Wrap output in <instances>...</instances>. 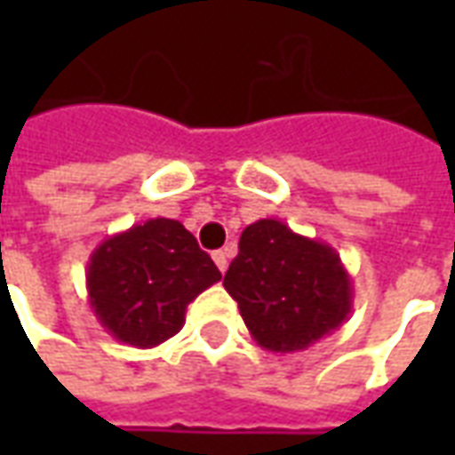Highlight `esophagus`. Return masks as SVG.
<instances>
[{
  "label": "esophagus",
  "instance_id": "1",
  "mask_svg": "<svg viewBox=\"0 0 455 455\" xmlns=\"http://www.w3.org/2000/svg\"><path fill=\"white\" fill-rule=\"evenodd\" d=\"M212 258H214V263H217L219 270H221V273H227V267H228L227 253H224V251H214V253H212Z\"/></svg>",
  "mask_w": 455,
  "mask_h": 455
}]
</instances>
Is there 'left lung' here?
Here are the masks:
<instances>
[{
    "mask_svg": "<svg viewBox=\"0 0 455 455\" xmlns=\"http://www.w3.org/2000/svg\"><path fill=\"white\" fill-rule=\"evenodd\" d=\"M258 346L305 351L348 319L353 287L334 248L277 219L248 224L224 275Z\"/></svg>",
    "mask_w": 455,
    "mask_h": 455,
    "instance_id": "obj_1",
    "label": "left lung"
}]
</instances>
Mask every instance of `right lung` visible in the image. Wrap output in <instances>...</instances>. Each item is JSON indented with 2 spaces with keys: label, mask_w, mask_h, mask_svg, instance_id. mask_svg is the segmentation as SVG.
<instances>
[{
  "label": "right lung",
  "mask_w": 455,
  "mask_h": 455,
  "mask_svg": "<svg viewBox=\"0 0 455 455\" xmlns=\"http://www.w3.org/2000/svg\"><path fill=\"white\" fill-rule=\"evenodd\" d=\"M219 280V267L197 238L163 217L104 238L87 263L94 316L116 341L136 348L178 334L189 302Z\"/></svg>",
  "instance_id": "add662e5"
}]
</instances>
